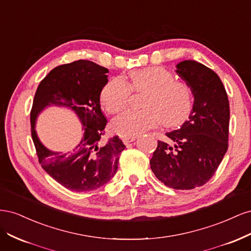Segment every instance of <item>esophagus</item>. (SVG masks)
<instances>
[{
	"label": "esophagus",
	"mask_w": 251,
	"mask_h": 251,
	"mask_svg": "<svg viewBox=\"0 0 251 251\" xmlns=\"http://www.w3.org/2000/svg\"><path fill=\"white\" fill-rule=\"evenodd\" d=\"M136 139H137V136H132V137H124V138H123V141H124L125 144H128V143L133 142V141L136 140Z\"/></svg>",
	"instance_id": "obj_1"
}]
</instances>
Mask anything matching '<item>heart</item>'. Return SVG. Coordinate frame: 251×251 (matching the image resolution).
<instances>
[{"instance_id": "b5f03b06", "label": "heart", "mask_w": 251, "mask_h": 251, "mask_svg": "<svg viewBox=\"0 0 251 251\" xmlns=\"http://www.w3.org/2000/svg\"><path fill=\"white\" fill-rule=\"evenodd\" d=\"M133 92L143 94L139 111H126L114 119V132L132 137L156 126H176L183 124L193 108V93L186 83L175 80L172 72L163 67L151 66L131 71L126 82L113 78L105 83L100 102L110 114L126 109Z\"/></svg>"}]
</instances>
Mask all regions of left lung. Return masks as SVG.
Listing matches in <instances>:
<instances>
[{"label":"left lung","mask_w":251,"mask_h":251,"mask_svg":"<svg viewBox=\"0 0 251 251\" xmlns=\"http://www.w3.org/2000/svg\"><path fill=\"white\" fill-rule=\"evenodd\" d=\"M176 72L191 87L195 101L189 119L158 141L150 160L158 180L175 189H193L214 176L228 149L229 102L220 77L206 66L183 60Z\"/></svg>","instance_id":"left-lung-1"}]
</instances>
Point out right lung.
Returning <instances> with one entry per match:
<instances>
[{"label":"right lung","instance_id":"add662e5","mask_svg":"<svg viewBox=\"0 0 251 251\" xmlns=\"http://www.w3.org/2000/svg\"><path fill=\"white\" fill-rule=\"evenodd\" d=\"M107 73V68L85 59L60 65L40 82L34 95L30 124L39 162L53 179L72 192L93 191L107 183L116 174L119 156L126 148L118 136L105 143L100 141L108 123L100 109ZM51 104L73 109L84 125L83 139L69 154L49 151L37 138V114Z\"/></svg>","mask_w":251,"mask_h":251}]
</instances>
